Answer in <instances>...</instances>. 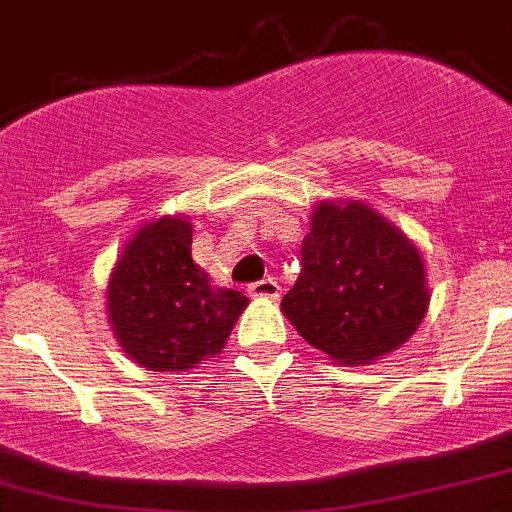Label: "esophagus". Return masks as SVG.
I'll list each match as a JSON object with an SVG mask.
<instances>
[{
    "mask_svg": "<svg viewBox=\"0 0 512 512\" xmlns=\"http://www.w3.org/2000/svg\"><path fill=\"white\" fill-rule=\"evenodd\" d=\"M248 297H253V299H276L279 297V284H276L274 279H261V281H256V284H251V287H248Z\"/></svg>",
    "mask_w": 512,
    "mask_h": 512,
    "instance_id": "obj_1",
    "label": "esophagus"
}]
</instances>
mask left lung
<instances>
[{"instance_id":"left-lung-1","label":"left lung","mask_w":512,"mask_h":512,"mask_svg":"<svg viewBox=\"0 0 512 512\" xmlns=\"http://www.w3.org/2000/svg\"><path fill=\"white\" fill-rule=\"evenodd\" d=\"M429 299L424 256L396 223L360 200H320L281 312L332 363L370 365L409 342Z\"/></svg>"}]
</instances>
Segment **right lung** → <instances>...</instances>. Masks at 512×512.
<instances>
[{
  "instance_id": "add662e5",
  "label": "right lung",
  "mask_w": 512,
  "mask_h": 512,
  "mask_svg": "<svg viewBox=\"0 0 512 512\" xmlns=\"http://www.w3.org/2000/svg\"><path fill=\"white\" fill-rule=\"evenodd\" d=\"M246 307L241 292L213 287L192 261L187 215L147 220L124 243L106 287L119 348L154 373H187L215 358Z\"/></svg>"
}]
</instances>
